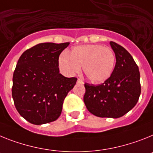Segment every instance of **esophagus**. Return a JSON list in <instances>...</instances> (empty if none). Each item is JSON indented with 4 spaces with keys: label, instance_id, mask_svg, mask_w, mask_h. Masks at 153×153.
<instances>
[{
    "label": "esophagus",
    "instance_id": "esophagus-1",
    "mask_svg": "<svg viewBox=\"0 0 153 153\" xmlns=\"http://www.w3.org/2000/svg\"><path fill=\"white\" fill-rule=\"evenodd\" d=\"M77 82H78V83H82V84H83V81H82V79H80V78H78Z\"/></svg>",
    "mask_w": 153,
    "mask_h": 153
}]
</instances>
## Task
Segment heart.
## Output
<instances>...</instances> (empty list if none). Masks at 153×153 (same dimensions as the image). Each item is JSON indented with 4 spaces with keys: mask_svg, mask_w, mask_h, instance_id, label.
Instances as JSON below:
<instances>
[{
    "mask_svg": "<svg viewBox=\"0 0 153 153\" xmlns=\"http://www.w3.org/2000/svg\"><path fill=\"white\" fill-rule=\"evenodd\" d=\"M58 63L68 75L78 72L82 67L84 75L90 82L101 83L112 74L115 56L110 48L99 45H81L71 49L69 55L62 54Z\"/></svg>",
    "mask_w": 153,
    "mask_h": 153,
    "instance_id": "obj_1",
    "label": "heart"
}]
</instances>
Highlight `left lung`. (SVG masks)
<instances>
[{
  "instance_id": "8db88e82",
  "label": "left lung",
  "mask_w": 153,
  "mask_h": 153,
  "mask_svg": "<svg viewBox=\"0 0 153 153\" xmlns=\"http://www.w3.org/2000/svg\"><path fill=\"white\" fill-rule=\"evenodd\" d=\"M110 45L116 58L115 68L104 83H85L84 102L88 111L101 118L122 117L136 105L141 93L140 73L132 55L113 42Z\"/></svg>"
}]
</instances>
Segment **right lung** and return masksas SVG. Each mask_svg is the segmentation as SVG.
<instances>
[{"label": "right lung", "mask_w": 153, "mask_h": 153, "mask_svg": "<svg viewBox=\"0 0 153 153\" xmlns=\"http://www.w3.org/2000/svg\"><path fill=\"white\" fill-rule=\"evenodd\" d=\"M69 42L41 43L21 54L13 75L12 97L20 115L34 125L54 122L60 116L76 78L59 73L58 58Z\"/></svg>", "instance_id": "add662e5"}]
</instances>
